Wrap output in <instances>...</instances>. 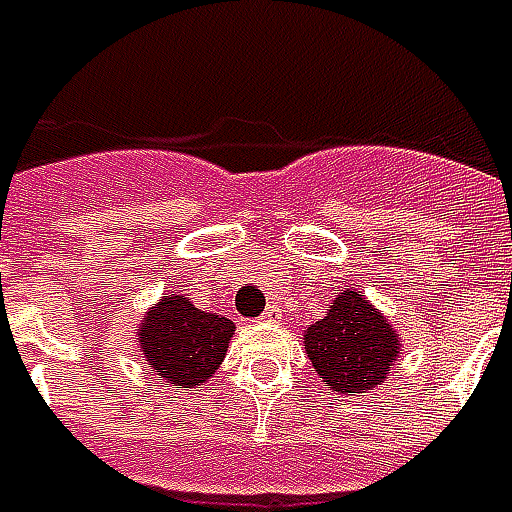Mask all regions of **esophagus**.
Returning a JSON list of instances; mask_svg holds the SVG:
<instances>
[{
    "instance_id": "34e87169",
    "label": "esophagus",
    "mask_w": 512,
    "mask_h": 512,
    "mask_svg": "<svg viewBox=\"0 0 512 512\" xmlns=\"http://www.w3.org/2000/svg\"><path fill=\"white\" fill-rule=\"evenodd\" d=\"M263 320H266V323H279V320H282V312H279L276 306H268L266 314H263Z\"/></svg>"
}]
</instances>
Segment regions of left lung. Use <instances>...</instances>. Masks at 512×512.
Segmentation results:
<instances>
[{"label": "left lung", "instance_id": "obj_1", "mask_svg": "<svg viewBox=\"0 0 512 512\" xmlns=\"http://www.w3.org/2000/svg\"><path fill=\"white\" fill-rule=\"evenodd\" d=\"M304 350L331 391L358 396L382 388L391 377L401 336L361 290L344 287L323 320L304 331Z\"/></svg>", "mask_w": 512, "mask_h": 512}]
</instances>
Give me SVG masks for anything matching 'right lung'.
Wrapping results in <instances>:
<instances>
[{"label":"right lung","instance_id":"add662e5","mask_svg":"<svg viewBox=\"0 0 512 512\" xmlns=\"http://www.w3.org/2000/svg\"><path fill=\"white\" fill-rule=\"evenodd\" d=\"M233 331V320L203 312L192 298L179 293L162 295L135 328L143 361L165 385L176 388H195L211 380L225 361Z\"/></svg>","mask_w":512,"mask_h":512}]
</instances>
